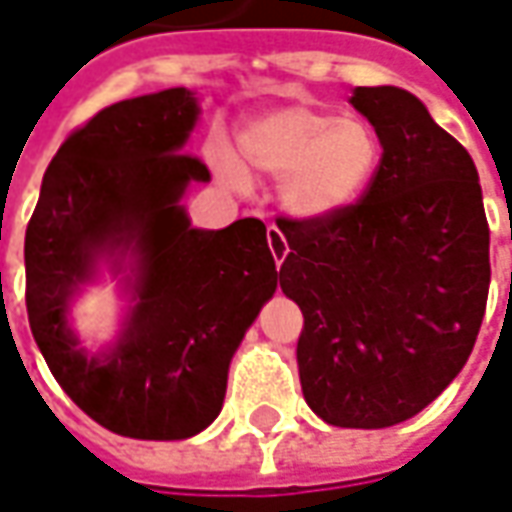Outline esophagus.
<instances>
[{
	"instance_id": "obj_1",
	"label": "esophagus",
	"mask_w": 512,
	"mask_h": 512,
	"mask_svg": "<svg viewBox=\"0 0 512 512\" xmlns=\"http://www.w3.org/2000/svg\"><path fill=\"white\" fill-rule=\"evenodd\" d=\"M267 247H270V253H273V262L282 267V262H285V256L290 253V247H287V239L285 233L279 230L276 225L267 227Z\"/></svg>"
}]
</instances>
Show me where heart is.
Returning <instances> with one entry per match:
<instances>
[{
    "instance_id": "1",
    "label": "heart",
    "mask_w": 512,
    "mask_h": 512,
    "mask_svg": "<svg viewBox=\"0 0 512 512\" xmlns=\"http://www.w3.org/2000/svg\"><path fill=\"white\" fill-rule=\"evenodd\" d=\"M239 148L250 168L282 179V202L302 219L333 216L353 205L382 156V142L367 119L305 102L253 116L239 133ZM210 159L227 185H247L245 170L225 148H213Z\"/></svg>"
}]
</instances>
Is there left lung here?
Here are the masks:
<instances>
[{"mask_svg": "<svg viewBox=\"0 0 512 512\" xmlns=\"http://www.w3.org/2000/svg\"><path fill=\"white\" fill-rule=\"evenodd\" d=\"M382 159L350 207L279 216V285L302 316L299 379L336 427H390L459 376L487 307L490 227L470 153L402 88H356Z\"/></svg>", "mask_w": 512, "mask_h": 512, "instance_id": "8db88e82", "label": "left lung"}]
</instances>
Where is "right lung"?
<instances>
[{
  "label": "right lung",
  "instance_id": "add662e5",
  "mask_svg": "<svg viewBox=\"0 0 512 512\" xmlns=\"http://www.w3.org/2000/svg\"><path fill=\"white\" fill-rule=\"evenodd\" d=\"M185 88L116 102L76 128L45 170L25 233V305L50 373L93 422L173 442L222 410L227 367L279 270L259 219L190 227L179 199L207 182L182 150L196 125ZM136 249L140 305L120 344L88 360L64 325L67 296L102 252Z\"/></svg>",
  "mask_w": 512,
  "mask_h": 512
}]
</instances>
